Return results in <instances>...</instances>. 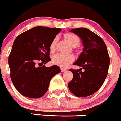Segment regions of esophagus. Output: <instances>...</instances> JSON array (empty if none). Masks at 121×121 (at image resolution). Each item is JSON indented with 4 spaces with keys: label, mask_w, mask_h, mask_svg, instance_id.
Instances as JSON below:
<instances>
[{
    "label": "esophagus",
    "mask_w": 121,
    "mask_h": 121,
    "mask_svg": "<svg viewBox=\"0 0 121 121\" xmlns=\"http://www.w3.org/2000/svg\"><path fill=\"white\" fill-rule=\"evenodd\" d=\"M60 70H61V72H65L66 70H66L65 69H64V68H61Z\"/></svg>",
    "instance_id": "esophagus-1"
}]
</instances>
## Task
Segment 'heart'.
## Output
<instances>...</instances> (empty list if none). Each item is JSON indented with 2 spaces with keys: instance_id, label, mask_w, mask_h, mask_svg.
Listing matches in <instances>:
<instances>
[{
  "instance_id": "1",
  "label": "heart",
  "mask_w": 121,
  "mask_h": 121,
  "mask_svg": "<svg viewBox=\"0 0 121 121\" xmlns=\"http://www.w3.org/2000/svg\"><path fill=\"white\" fill-rule=\"evenodd\" d=\"M65 39L67 40L72 46H76L79 43L80 39L77 35L73 33L68 32L64 35ZM57 42V37H54L51 42L49 45V50L51 52H54L56 49V45ZM75 57L72 54H56L52 57V61L54 64L61 67H65L69 64L73 62Z\"/></svg>"
}]
</instances>
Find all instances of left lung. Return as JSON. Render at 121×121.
Segmentation results:
<instances>
[{"mask_svg": "<svg viewBox=\"0 0 121 121\" xmlns=\"http://www.w3.org/2000/svg\"><path fill=\"white\" fill-rule=\"evenodd\" d=\"M70 32L81 39L83 49L73 64L81 68L70 70L73 77L68 86L75 96L85 97L94 94L104 84L110 66V57L104 40L89 29L81 27ZM82 68L84 72L81 71Z\"/></svg>", "mask_w": 121, "mask_h": 121, "instance_id": "obj_1", "label": "left lung"}]
</instances>
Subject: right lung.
Listing matches in <instances>:
<instances>
[{
    "label": "right lung",
    "instance_id": "add662e5",
    "mask_svg": "<svg viewBox=\"0 0 121 121\" xmlns=\"http://www.w3.org/2000/svg\"><path fill=\"white\" fill-rule=\"evenodd\" d=\"M61 29L37 26L21 34L14 41L9 57L10 77L22 95L37 99L48 91L51 79L60 72L59 67H46L51 60L49 45ZM40 61L38 67L36 64ZM42 65L40 66V64Z\"/></svg>",
    "mask_w": 121,
    "mask_h": 121
}]
</instances>
